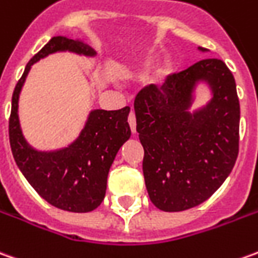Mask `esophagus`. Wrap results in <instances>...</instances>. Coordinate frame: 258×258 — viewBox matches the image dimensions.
<instances>
[{
	"label": "esophagus",
	"mask_w": 258,
	"mask_h": 258,
	"mask_svg": "<svg viewBox=\"0 0 258 258\" xmlns=\"http://www.w3.org/2000/svg\"><path fill=\"white\" fill-rule=\"evenodd\" d=\"M128 124H130V128H131V131H133V134H135V131H137V121H135L134 111H131V113H130Z\"/></svg>",
	"instance_id": "esophagus-1"
}]
</instances>
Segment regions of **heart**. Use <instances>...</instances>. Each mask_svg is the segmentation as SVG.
<instances>
[{"mask_svg":"<svg viewBox=\"0 0 258 258\" xmlns=\"http://www.w3.org/2000/svg\"><path fill=\"white\" fill-rule=\"evenodd\" d=\"M155 58H156V54L155 53L148 54L147 57H145V60L142 61L141 66L137 68V71H135L133 77H134L135 79H138V81L147 79L148 74H149L151 68L154 66ZM173 70H174V61H173L170 57H165V58L158 64L156 74H155V81H156L158 84H163L167 79V77L173 73Z\"/></svg>","mask_w":258,"mask_h":258,"instance_id":"obj_1","label":"heart"}]
</instances>
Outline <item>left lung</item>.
<instances>
[{
    "label": "left lung",
    "mask_w": 258,
    "mask_h": 258,
    "mask_svg": "<svg viewBox=\"0 0 258 258\" xmlns=\"http://www.w3.org/2000/svg\"><path fill=\"white\" fill-rule=\"evenodd\" d=\"M198 83L209 86L211 99L191 112ZM134 110L144 179L155 207L177 212L208 200L239 154L240 106L226 64L207 58L172 75L162 89L147 86L137 95Z\"/></svg>",
    "instance_id": "8db88e82"
}]
</instances>
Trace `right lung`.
Segmentation results:
<instances>
[{"instance_id": "1", "label": "right lung", "mask_w": 258, "mask_h": 258, "mask_svg": "<svg viewBox=\"0 0 258 258\" xmlns=\"http://www.w3.org/2000/svg\"><path fill=\"white\" fill-rule=\"evenodd\" d=\"M70 53L95 57L86 43L55 36L36 54L23 71L12 95L10 144L19 170L48 204L70 212H91L103 201L107 174L118 149L131 137L130 107L91 110L84 128L70 145L54 151H37L29 145L19 123V95L32 66L50 54Z\"/></svg>"}]
</instances>
